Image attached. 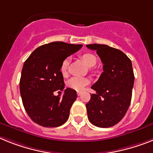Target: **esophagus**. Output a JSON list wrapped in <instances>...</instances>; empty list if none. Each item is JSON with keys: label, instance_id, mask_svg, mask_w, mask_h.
Returning <instances> with one entry per match:
<instances>
[{"label": "esophagus", "instance_id": "34e87169", "mask_svg": "<svg viewBox=\"0 0 153 153\" xmlns=\"http://www.w3.org/2000/svg\"><path fill=\"white\" fill-rule=\"evenodd\" d=\"M77 95H78V96H81V95H82V92H79V91H78V92H77Z\"/></svg>", "mask_w": 153, "mask_h": 153}]
</instances>
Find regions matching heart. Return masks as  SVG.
<instances>
[{
  "label": "heart",
  "instance_id": "b5f03b06",
  "mask_svg": "<svg viewBox=\"0 0 153 153\" xmlns=\"http://www.w3.org/2000/svg\"><path fill=\"white\" fill-rule=\"evenodd\" d=\"M82 58L88 67H93L96 65V57L91 53H85L82 56ZM68 65L69 58H65L61 63L60 71L64 76H66L68 74ZM89 83H90V79L87 77H72L71 79H70L67 82V85L68 88L75 91H82Z\"/></svg>",
  "mask_w": 153,
  "mask_h": 153
}]
</instances>
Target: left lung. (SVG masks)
Listing matches in <instances>:
<instances>
[{"label":"left lung","instance_id":"left-lung-1","mask_svg":"<svg viewBox=\"0 0 153 153\" xmlns=\"http://www.w3.org/2000/svg\"><path fill=\"white\" fill-rule=\"evenodd\" d=\"M86 47L100 57L103 72L91 88L96 91L86 103L88 120L110 128L122 120L130 106L134 76L131 61L120 50L104 44Z\"/></svg>","mask_w":153,"mask_h":153}]
</instances>
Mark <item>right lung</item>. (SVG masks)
I'll return each mask as SVG.
<instances>
[{"label": "right lung", "instance_id": "add662e5", "mask_svg": "<svg viewBox=\"0 0 153 153\" xmlns=\"http://www.w3.org/2000/svg\"><path fill=\"white\" fill-rule=\"evenodd\" d=\"M82 44L53 42L36 48L24 63L20 93L25 111L40 126L55 128L65 124L77 98L76 91L67 88L61 73L65 58L82 48ZM60 91L58 96L53 92Z\"/></svg>", "mask_w": 153, "mask_h": 153}]
</instances>
